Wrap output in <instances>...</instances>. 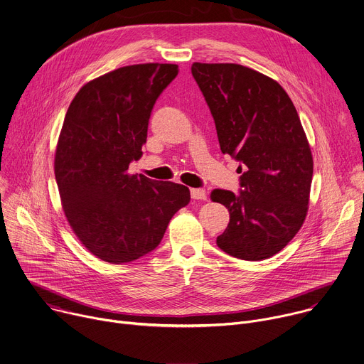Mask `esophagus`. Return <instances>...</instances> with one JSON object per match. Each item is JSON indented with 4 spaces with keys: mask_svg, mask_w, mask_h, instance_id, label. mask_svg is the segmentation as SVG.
<instances>
[{
    "mask_svg": "<svg viewBox=\"0 0 364 364\" xmlns=\"http://www.w3.org/2000/svg\"><path fill=\"white\" fill-rule=\"evenodd\" d=\"M190 194H191V198H194V200H205L207 198L205 190H203V188H191Z\"/></svg>",
    "mask_w": 364,
    "mask_h": 364,
    "instance_id": "1",
    "label": "esophagus"
}]
</instances>
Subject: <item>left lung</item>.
Listing matches in <instances>:
<instances>
[{
	"instance_id": "left-lung-1",
	"label": "left lung",
	"mask_w": 364,
	"mask_h": 364,
	"mask_svg": "<svg viewBox=\"0 0 364 364\" xmlns=\"http://www.w3.org/2000/svg\"><path fill=\"white\" fill-rule=\"evenodd\" d=\"M191 74L215 123L223 154L240 163V193L215 188L228 208L217 237L227 255L266 260L297 234L307 214L313 157L297 109L273 78L240 64L194 63Z\"/></svg>"
}]
</instances>
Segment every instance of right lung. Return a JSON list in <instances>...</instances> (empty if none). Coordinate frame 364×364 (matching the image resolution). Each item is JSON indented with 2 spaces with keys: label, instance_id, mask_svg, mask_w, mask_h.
<instances>
[{
  "label": "right lung",
  "instance_id": "1",
  "mask_svg": "<svg viewBox=\"0 0 364 364\" xmlns=\"http://www.w3.org/2000/svg\"><path fill=\"white\" fill-rule=\"evenodd\" d=\"M177 74L176 64L121 67L81 87L67 109L54 161L63 210L87 250L107 263L153 252L190 203L183 184L127 173L143 156L157 98Z\"/></svg>",
  "mask_w": 364,
  "mask_h": 364
}]
</instances>
